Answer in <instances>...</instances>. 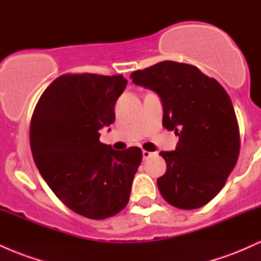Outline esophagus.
Here are the masks:
<instances>
[{"label": "esophagus", "instance_id": "esophagus-1", "mask_svg": "<svg viewBox=\"0 0 261 261\" xmlns=\"http://www.w3.org/2000/svg\"><path fill=\"white\" fill-rule=\"evenodd\" d=\"M153 154L152 153V152H148V151H145V149H143L142 151V155H143V160H147V158H149L151 157V155Z\"/></svg>", "mask_w": 261, "mask_h": 261}]
</instances>
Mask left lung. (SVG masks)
<instances>
[{"label": "left lung", "mask_w": 261, "mask_h": 261, "mask_svg": "<svg viewBox=\"0 0 261 261\" xmlns=\"http://www.w3.org/2000/svg\"><path fill=\"white\" fill-rule=\"evenodd\" d=\"M130 77L160 95L163 126L179 136L175 151L160 153L167 163L157 179L161 195L182 210L206 205L224 187L241 148L229 95L196 66L175 61L158 62Z\"/></svg>", "instance_id": "left-lung-1"}]
</instances>
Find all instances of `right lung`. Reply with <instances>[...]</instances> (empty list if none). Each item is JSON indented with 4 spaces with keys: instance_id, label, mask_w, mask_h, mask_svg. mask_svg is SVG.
Wrapping results in <instances>:
<instances>
[{
    "instance_id": "add662e5",
    "label": "right lung",
    "mask_w": 261,
    "mask_h": 261,
    "mask_svg": "<svg viewBox=\"0 0 261 261\" xmlns=\"http://www.w3.org/2000/svg\"><path fill=\"white\" fill-rule=\"evenodd\" d=\"M121 74L66 73L39 98L31 121V148L49 188L76 214L104 220L130 199L142 151H115L99 130L115 120V103L126 87Z\"/></svg>"
}]
</instances>
